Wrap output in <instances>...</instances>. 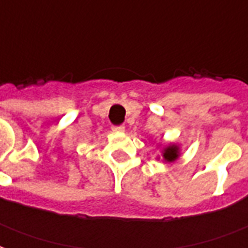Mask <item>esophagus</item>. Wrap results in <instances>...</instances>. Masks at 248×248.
Wrapping results in <instances>:
<instances>
[{
  "instance_id": "1",
  "label": "esophagus",
  "mask_w": 248,
  "mask_h": 248,
  "mask_svg": "<svg viewBox=\"0 0 248 248\" xmlns=\"http://www.w3.org/2000/svg\"><path fill=\"white\" fill-rule=\"evenodd\" d=\"M111 130L114 131V133H124V124H118V126H113Z\"/></svg>"
}]
</instances>
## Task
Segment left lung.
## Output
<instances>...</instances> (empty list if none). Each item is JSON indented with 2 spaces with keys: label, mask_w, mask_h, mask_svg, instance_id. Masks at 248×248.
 Returning <instances> with one entry per match:
<instances>
[{
  "label": "left lung",
  "mask_w": 248,
  "mask_h": 248,
  "mask_svg": "<svg viewBox=\"0 0 248 248\" xmlns=\"http://www.w3.org/2000/svg\"><path fill=\"white\" fill-rule=\"evenodd\" d=\"M179 154H180V150H179V146L176 144H170L167 146L163 150V159L167 161V163H172L175 161L177 157H179Z\"/></svg>",
  "instance_id": "obj_1"
}]
</instances>
